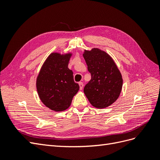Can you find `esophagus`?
Listing matches in <instances>:
<instances>
[{"mask_svg": "<svg viewBox=\"0 0 160 160\" xmlns=\"http://www.w3.org/2000/svg\"><path fill=\"white\" fill-rule=\"evenodd\" d=\"M79 88L81 90L83 89V83H82V82H79Z\"/></svg>", "mask_w": 160, "mask_h": 160, "instance_id": "34e87169", "label": "esophagus"}]
</instances>
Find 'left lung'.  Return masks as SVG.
Here are the masks:
<instances>
[{
  "instance_id": "8db88e82",
  "label": "left lung",
  "mask_w": 160,
  "mask_h": 160,
  "mask_svg": "<svg viewBox=\"0 0 160 160\" xmlns=\"http://www.w3.org/2000/svg\"><path fill=\"white\" fill-rule=\"evenodd\" d=\"M83 56L91 79L84 93L94 108L109 107L118 99L123 86L122 75L111 57L98 48L85 50Z\"/></svg>"
}]
</instances>
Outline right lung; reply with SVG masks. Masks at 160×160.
<instances>
[{
	"mask_svg": "<svg viewBox=\"0 0 160 160\" xmlns=\"http://www.w3.org/2000/svg\"><path fill=\"white\" fill-rule=\"evenodd\" d=\"M71 56V52H52L37 77V90L42 103L57 112L69 108L79 89V85L73 80V72L68 68Z\"/></svg>",
	"mask_w": 160,
	"mask_h": 160,
	"instance_id": "add662e5",
	"label": "right lung"
}]
</instances>
